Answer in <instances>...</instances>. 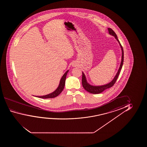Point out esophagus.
I'll return each mask as SVG.
<instances>
[{
    "instance_id": "esophagus-1",
    "label": "esophagus",
    "mask_w": 147,
    "mask_h": 147,
    "mask_svg": "<svg viewBox=\"0 0 147 147\" xmlns=\"http://www.w3.org/2000/svg\"><path fill=\"white\" fill-rule=\"evenodd\" d=\"M73 65V66H75V65Z\"/></svg>"
}]
</instances>
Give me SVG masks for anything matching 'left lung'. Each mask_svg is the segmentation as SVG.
I'll list each match as a JSON object with an SVG mask.
<instances>
[{
  "instance_id": "1",
  "label": "left lung",
  "mask_w": 147,
  "mask_h": 147,
  "mask_svg": "<svg viewBox=\"0 0 147 147\" xmlns=\"http://www.w3.org/2000/svg\"><path fill=\"white\" fill-rule=\"evenodd\" d=\"M108 30H109V34H111L113 36H115V38L117 40V41L119 42V44L121 47V50L122 52V55H121V64L119 68L118 71L117 72V74L115 75L114 78L113 79V80L111 81L110 82L106 84L103 85H100V86H93L90 84L89 83L87 82V81L85 75L84 73L82 72V84L83 88L85 89V90H86L87 91H88V92L92 93V94H99L100 93L102 92L103 91L106 90L107 89L113 86V85L115 84V83L117 81V79L119 77V73L121 72V69L123 67V47L121 46V43L119 41V39L117 38V34L115 33V32L111 29V28H108Z\"/></svg>"
}]
</instances>
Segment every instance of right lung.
<instances>
[{
    "instance_id": "obj_1",
    "label": "right lung",
    "mask_w": 147,
    "mask_h": 147,
    "mask_svg": "<svg viewBox=\"0 0 147 147\" xmlns=\"http://www.w3.org/2000/svg\"><path fill=\"white\" fill-rule=\"evenodd\" d=\"M68 72L69 70L67 71L65 73L64 75H63V76L62 77V78H61L60 81V83H59V85L58 88L54 92L51 93L49 94L46 95H43V96H36L37 97H38V98H40L46 99L52 98H54V97H56L57 96H58L62 92L63 89L64 88L67 74V73H68Z\"/></svg>"
}]
</instances>
